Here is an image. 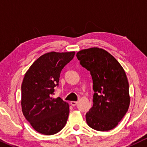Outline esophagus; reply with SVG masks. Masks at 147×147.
Masks as SVG:
<instances>
[{
    "instance_id": "1",
    "label": "esophagus",
    "mask_w": 147,
    "mask_h": 147,
    "mask_svg": "<svg viewBox=\"0 0 147 147\" xmlns=\"http://www.w3.org/2000/svg\"><path fill=\"white\" fill-rule=\"evenodd\" d=\"M70 104H71V106H76L78 104V102H76V101H71V102H70Z\"/></svg>"
}]
</instances>
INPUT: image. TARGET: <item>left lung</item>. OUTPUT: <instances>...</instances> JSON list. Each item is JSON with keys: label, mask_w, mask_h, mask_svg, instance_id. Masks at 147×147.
<instances>
[{"label": "left lung", "mask_w": 147, "mask_h": 147, "mask_svg": "<svg viewBox=\"0 0 147 147\" xmlns=\"http://www.w3.org/2000/svg\"><path fill=\"white\" fill-rule=\"evenodd\" d=\"M93 81V106L86 114L90 127L108 131L118 125L130 105L129 85L123 67L111 54L98 47L76 54Z\"/></svg>", "instance_id": "1"}]
</instances>
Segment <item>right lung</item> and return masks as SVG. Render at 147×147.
I'll use <instances>...</instances> for the list:
<instances>
[{
  "label": "right lung",
  "mask_w": 147,
  "mask_h": 147,
  "mask_svg": "<svg viewBox=\"0 0 147 147\" xmlns=\"http://www.w3.org/2000/svg\"><path fill=\"white\" fill-rule=\"evenodd\" d=\"M75 51H51L39 57L26 72L21 85L23 115L34 129L45 135L59 132L67 122L68 103L60 97L54 98L64 66L73 59Z\"/></svg>",
  "instance_id": "add662e5"
}]
</instances>
